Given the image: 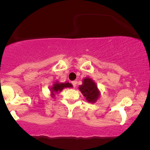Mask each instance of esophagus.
<instances>
[{
    "label": "esophagus",
    "instance_id": "34e87169",
    "mask_svg": "<svg viewBox=\"0 0 150 150\" xmlns=\"http://www.w3.org/2000/svg\"><path fill=\"white\" fill-rule=\"evenodd\" d=\"M72 84H73V86L74 88H75V87H76V86H77L76 81H73V82H72Z\"/></svg>",
    "mask_w": 150,
    "mask_h": 150
}]
</instances>
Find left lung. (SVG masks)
Segmentation results:
<instances>
[{"label": "left lung", "instance_id": "left-lung-1", "mask_svg": "<svg viewBox=\"0 0 150 150\" xmlns=\"http://www.w3.org/2000/svg\"><path fill=\"white\" fill-rule=\"evenodd\" d=\"M79 89L89 102H95L99 97V92L97 85L90 78L84 79L82 85L79 87Z\"/></svg>", "mask_w": 150, "mask_h": 150}]
</instances>
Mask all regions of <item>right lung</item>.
Instances as JSON below:
<instances>
[{
    "mask_svg": "<svg viewBox=\"0 0 150 150\" xmlns=\"http://www.w3.org/2000/svg\"><path fill=\"white\" fill-rule=\"evenodd\" d=\"M73 85L69 82H65V83H56L53 85V86L51 87V92H61L63 89L65 87H72Z\"/></svg>",
    "mask_w": 150,
    "mask_h": 150,
    "instance_id": "obj_1",
    "label": "right lung"
}]
</instances>
